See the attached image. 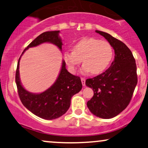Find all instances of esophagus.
<instances>
[{"mask_svg": "<svg viewBox=\"0 0 148 148\" xmlns=\"http://www.w3.org/2000/svg\"><path fill=\"white\" fill-rule=\"evenodd\" d=\"M81 82H82V85H83V86H85V78H81Z\"/></svg>", "mask_w": 148, "mask_h": 148, "instance_id": "obj_1", "label": "esophagus"}]
</instances>
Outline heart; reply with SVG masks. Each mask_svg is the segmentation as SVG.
I'll use <instances>...</instances> for the list:
<instances>
[{
	"label": "heart",
	"instance_id": "obj_1",
	"mask_svg": "<svg viewBox=\"0 0 148 148\" xmlns=\"http://www.w3.org/2000/svg\"><path fill=\"white\" fill-rule=\"evenodd\" d=\"M113 50L111 44L105 41L89 37L82 39L73 46L72 52H66L63 55L69 70L75 73L77 67L83 61L82 72L96 75L103 72L112 60Z\"/></svg>",
	"mask_w": 148,
	"mask_h": 148
}]
</instances>
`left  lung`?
<instances>
[{
	"label": "left lung",
	"mask_w": 148,
	"mask_h": 148,
	"mask_svg": "<svg viewBox=\"0 0 148 148\" xmlns=\"http://www.w3.org/2000/svg\"><path fill=\"white\" fill-rule=\"evenodd\" d=\"M111 44L115 52L111 66L100 75L86 80L85 85L93 91L87 107L94 115L111 119L127 107L137 84L136 65L126 45L107 33L96 30Z\"/></svg>",
	"instance_id": "1"
}]
</instances>
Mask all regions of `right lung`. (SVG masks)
Segmentation results:
<instances>
[{
  "mask_svg": "<svg viewBox=\"0 0 148 148\" xmlns=\"http://www.w3.org/2000/svg\"><path fill=\"white\" fill-rule=\"evenodd\" d=\"M59 33L60 31L42 33L24 49L22 55L29 48L36 47L44 43L55 45L62 51L63 43ZM21 57L17 66L16 83L22 103L31 113L42 119H54L62 116L70 108L72 97L81 90L82 83L80 77L68 72L65 61L63 60L60 72L52 85L42 93H31L24 89L20 80L19 67Z\"/></svg>",
  "mask_w": 148,
  "mask_h": 148,
  "instance_id": "1",
  "label": "right lung"
}]
</instances>
